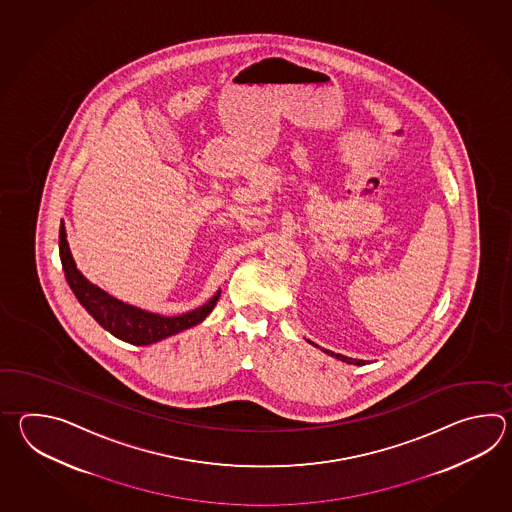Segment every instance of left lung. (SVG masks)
Masks as SVG:
<instances>
[{
  "instance_id": "8db88e82",
  "label": "left lung",
  "mask_w": 512,
  "mask_h": 512,
  "mask_svg": "<svg viewBox=\"0 0 512 512\" xmlns=\"http://www.w3.org/2000/svg\"><path fill=\"white\" fill-rule=\"evenodd\" d=\"M313 344V342H311ZM324 353L327 355H331V357H335V359L342 360V362H348V364H355V366H364L366 364V360L359 359H349V357H344V355H338V353H333V351H327V349H322Z\"/></svg>"
}]
</instances>
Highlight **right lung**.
<instances>
[{"label": "right lung", "mask_w": 512, "mask_h": 512, "mask_svg": "<svg viewBox=\"0 0 512 512\" xmlns=\"http://www.w3.org/2000/svg\"><path fill=\"white\" fill-rule=\"evenodd\" d=\"M58 249H60V260H62V267L66 272L67 283L77 296L78 302L84 305L87 313L93 316L100 326L108 329L113 337L135 344V346H148L157 340L175 335L183 329L197 326L199 322H203L207 318L208 313L214 309V305L219 300L218 291L208 300L207 304L201 305L185 315L161 316L148 313L139 307L122 304L117 298L98 289L97 285L87 282L86 278L78 271L71 251H69L64 223L60 225Z\"/></svg>", "instance_id": "add662e5"}]
</instances>
